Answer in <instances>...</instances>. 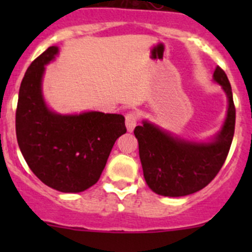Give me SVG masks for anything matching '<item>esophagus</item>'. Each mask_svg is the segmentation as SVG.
I'll return each mask as SVG.
<instances>
[{
	"instance_id": "34e87169",
	"label": "esophagus",
	"mask_w": 252,
	"mask_h": 252,
	"mask_svg": "<svg viewBox=\"0 0 252 252\" xmlns=\"http://www.w3.org/2000/svg\"><path fill=\"white\" fill-rule=\"evenodd\" d=\"M138 113L136 112H129L126 116V126L128 129V131H133L135 128L136 123H138Z\"/></svg>"
}]
</instances>
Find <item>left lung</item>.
<instances>
[{
	"label": "left lung",
	"instance_id": "obj_1",
	"mask_svg": "<svg viewBox=\"0 0 252 252\" xmlns=\"http://www.w3.org/2000/svg\"><path fill=\"white\" fill-rule=\"evenodd\" d=\"M213 80L227 95L228 110L222 128L211 141L185 140L147 121L134 129L144 178L156 194L169 197L194 194L222 168L234 136L235 107L232 86L222 68H216Z\"/></svg>",
	"mask_w": 252,
	"mask_h": 252
}]
</instances>
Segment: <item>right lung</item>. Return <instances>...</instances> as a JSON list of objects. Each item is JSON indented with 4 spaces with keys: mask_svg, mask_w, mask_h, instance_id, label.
Listing matches in <instances>:
<instances>
[{
    "mask_svg": "<svg viewBox=\"0 0 252 252\" xmlns=\"http://www.w3.org/2000/svg\"><path fill=\"white\" fill-rule=\"evenodd\" d=\"M58 47H48L27 69L19 89L16 133L23 157L44 184L80 192L97 183L114 142L126 133L122 114L89 111L60 114L42 95L45 65Z\"/></svg>",
    "mask_w": 252,
    "mask_h": 252,
    "instance_id": "right-lung-1",
    "label": "right lung"
}]
</instances>
